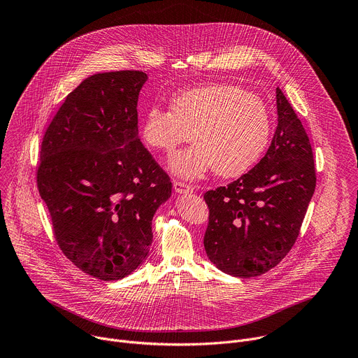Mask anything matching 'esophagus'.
Instances as JSON below:
<instances>
[{
    "label": "esophagus",
    "instance_id": "esophagus-1",
    "mask_svg": "<svg viewBox=\"0 0 358 358\" xmlns=\"http://www.w3.org/2000/svg\"><path fill=\"white\" fill-rule=\"evenodd\" d=\"M174 189L178 194H188V192L194 191V187L191 184H187L182 181H174Z\"/></svg>",
    "mask_w": 358,
    "mask_h": 358
}]
</instances>
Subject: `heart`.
I'll return each instance as SVG.
<instances>
[{
	"label": "heart",
	"instance_id": "heart-1",
	"mask_svg": "<svg viewBox=\"0 0 358 358\" xmlns=\"http://www.w3.org/2000/svg\"><path fill=\"white\" fill-rule=\"evenodd\" d=\"M141 138L152 150L171 152L192 138L170 163L182 178H199L211 170L238 177L262 157L272 133L265 100L232 83H213L182 90L171 97V109L151 106L141 124Z\"/></svg>",
	"mask_w": 358,
	"mask_h": 358
}]
</instances>
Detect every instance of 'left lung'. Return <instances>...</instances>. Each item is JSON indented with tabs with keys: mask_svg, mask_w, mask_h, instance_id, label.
<instances>
[{
	"mask_svg": "<svg viewBox=\"0 0 358 358\" xmlns=\"http://www.w3.org/2000/svg\"><path fill=\"white\" fill-rule=\"evenodd\" d=\"M278 127L265 157L227 187L203 194L210 217L203 248L222 272L259 276L294 245L316 188L312 145L276 87Z\"/></svg>",
	"mask_w": 358,
	"mask_h": 358,
	"instance_id": "1",
	"label": "left lung"
}]
</instances>
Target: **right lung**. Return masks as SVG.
I'll return each mask as SVG.
<instances>
[{"label": "right lung", "mask_w": 358, "mask_h": 358, "mask_svg": "<svg viewBox=\"0 0 358 358\" xmlns=\"http://www.w3.org/2000/svg\"><path fill=\"white\" fill-rule=\"evenodd\" d=\"M141 71L86 78L41 144L36 184L65 257L100 280H119L147 258L151 220L171 195L169 174L143 145Z\"/></svg>", "instance_id": "add662e5"}]
</instances>
